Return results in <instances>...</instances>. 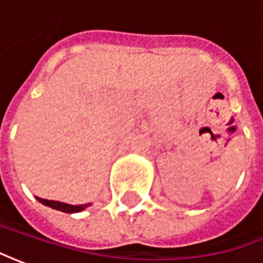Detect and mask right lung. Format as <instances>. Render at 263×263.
<instances>
[{"label":"right lung","mask_w":263,"mask_h":263,"mask_svg":"<svg viewBox=\"0 0 263 263\" xmlns=\"http://www.w3.org/2000/svg\"><path fill=\"white\" fill-rule=\"evenodd\" d=\"M39 202H42L43 205L46 206H50L57 211H62V213H68V214H74V213H81L83 210H86L87 206H90L91 204H84V205H69L65 204V202H59V201H48V199H43V198H36Z\"/></svg>","instance_id":"1"}]
</instances>
